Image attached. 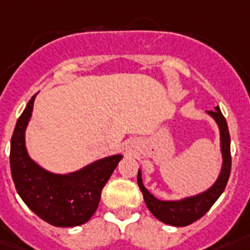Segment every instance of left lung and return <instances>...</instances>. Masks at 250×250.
Returning a JSON list of instances; mask_svg holds the SVG:
<instances>
[{
	"instance_id": "left-lung-1",
	"label": "left lung",
	"mask_w": 250,
	"mask_h": 250,
	"mask_svg": "<svg viewBox=\"0 0 250 250\" xmlns=\"http://www.w3.org/2000/svg\"><path fill=\"white\" fill-rule=\"evenodd\" d=\"M218 125L219 129L220 154H222V167L218 175V179L211 187L198 194L189 195L180 199H159L151 194L143 185L142 171H138V185L146 202L147 208L156 219L175 227H185L206 214L210 210L215 201L219 198L226 189V185L231 173V138L228 131L227 121L222 115L219 107H215L214 111L206 112Z\"/></svg>"
}]
</instances>
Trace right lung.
Masks as SVG:
<instances>
[{
  "label": "right lung",
  "instance_id": "obj_1",
  "mask_svg": "<svg viewBox=\"0 0 250 250\" xmlns=\"http://www.w3.org/2000/svg\"><path fill=\"white\" fill-rule=\"evenodd\" d=\"M34 95L17 121L10 145V169L23 202L39 218L56 227H75L87 223L100 202V194L121 154L98 159L77 171L55 173L39 166L26 147Z\"/></svg>",
  "mask_w": 250,
  "mask_h": 250
}]
</instances>
